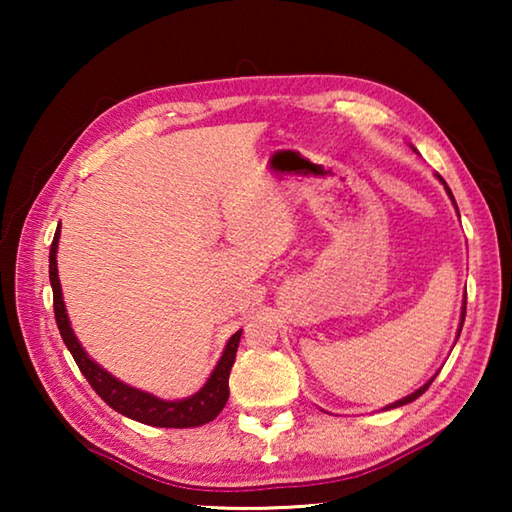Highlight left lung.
<instances>
[{
	"label": "left lung",
	"instance_id": "obj_1",
	"mask_svg": "<svg viewBox=\"0 0 512 512\" xmlns=\"http://www.w3.org/2000/svg\"><path fill=\"white\" fill-rule=\"evenodd\" d=\"M438 180H440V183H443L445 185V189H447V194H449V198H452V201H454V196H452V192H449V187H447V183H445V180L443 178H440L438 176ZM456 205V203H454ZM467 300V298H465ZM463 300V311H461V325H458V336H461V329H463V323H465V305H467V302ZM433 379H436V375H433L429 381H427V384H424V386H420L418 388V391H415V393H411V395H406V397H402V400H397V402H393V404H388V406H384V409H397V406H404V404H409V402H413V400H418V397L424 393V391H427V388L431 386V381Z\"/></svg>",
	"mask_w": 512,
	"mask_h": 512
}]
</instances>
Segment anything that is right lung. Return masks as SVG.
Here are the masks:
<instances>
[{
  "label": "right lung",
  "instance_id": "add662e5",
  "mask_svg": "<svg viewBox=\"0 0 512 512\" xmlns=\"http://www.w3.org/2000/svg\"><path fill=\"white\" fill-rule=\"evenodd\" d=\"M58 237H60V223L49 250V282H51V289H54L56 325L60 329V336H63L67 350L72 352L76 366H79L83 377L90 381V386L97 391L101 400L108 406H112L117 413L126 415V418L137 420L142 424H151V427L187 429V427H201V424L212 422L216 415L223 411V406L230 397L228 379H230L232 363H235V357H237L241 329L230 336V341L225 345L221 359L212 370L210 379L205 381V386L198 393L185 397V400H171V402L160 400V397L144 393L140 388L124 384V381L112 377L108 370H103L97 361L90 359L88 352L81 348L79 339H76L72 332V325H69L67 309L63 302V291H60V280H58V264H56Z\"/></svg>",
  "mask_w": 512,
  "mask_h": 512
}]
</instances>
